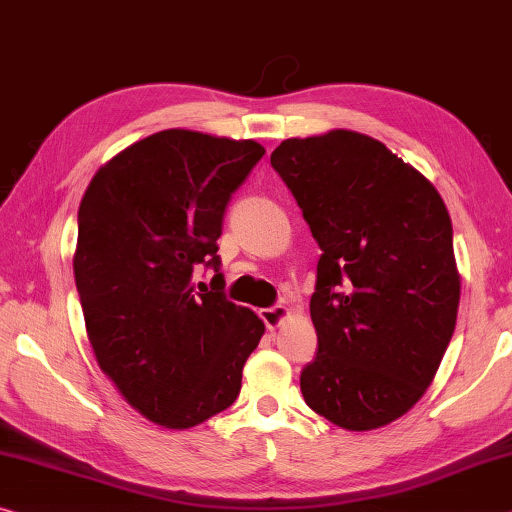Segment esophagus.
I'll list each match as a JSON object with an SVG mask.
<instances>
[{"label": "esophagus", "mask_w": 512, "mask_h": 512, "mask_svg": "<svg viewBox=\"0 0 512 512\" xmlns=\"http://www.w3.org/2000/svg\"><path fill=\"white\" fill-rule=\"evenodd\" d=\"M287 314L289 312H287L285 305H271V307H264V310L259 312V316H262V321L266 323V328H269V330L278 328Z\"/></svg>", "instance_id": "esophagus-1"}]
</instances>
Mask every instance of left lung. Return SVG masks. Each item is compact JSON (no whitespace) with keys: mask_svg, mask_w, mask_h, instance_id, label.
<instances>
[{"mask_svg":"<svg viewBox=\"0 0 512 512\" xmlns=\"http://www.w3.org/2000/svg\"><path fill=\"white\" fill-rule=\"evenodd\" d=\"M271 166L321 248L305 403L348 431L405 415L456 328L460 275L444 200L383 143L348 129L287 139Z\"/></svg>","mask_w":512,"mask_h":512,"instance_id":"8db88e82","label":"left lung"}]
</instances>
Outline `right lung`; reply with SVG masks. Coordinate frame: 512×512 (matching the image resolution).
Listing matches in <instances>:
<instances>
[{
	"label": "right lung",
	"mask_w": 512,
	"mask_h": 512,
	"mask_svg": "<svg viewBox=\"0 0 512 512\" xmlns=\"http://www.w3.org/2000/svg\"><path fill=\"white\" fill-rule=\"evenodd\" d=\"M264 157L255 141L164 129L97 170L79 205L75 282L100 369L166 428H191L237 401L264 335L223 294L216 241L232 193ZM214 268L213 289L192 273Z\"/></svg>",
	"instance_id": "right-lung-1"
}]
</instances>
